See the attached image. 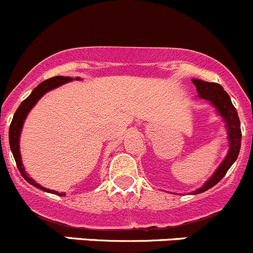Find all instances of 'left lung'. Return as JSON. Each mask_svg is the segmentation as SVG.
I'll return each instance as SVG.
<instances>
[{
	"label": "left lung",
	"instance_id": "1",
	"mask_svg": "<svg viewBox=\"0 0 253 253\" xmlns=\"http://www.w3.org/2000/svg\"><path fill=\"white\" fill-rule=\"evenodd\" d=\"M192 82L196 84L197 91H198V97L211 102L212 106L216 108L217 113L221 116V118L226 123L227 140H229L230 145L226 157L220 164L216 171L212 173V176L201 188L194 191L193 194H199L214 187L226 174V172L229 171L232 164L236 161L237 156H239L240 147H241V126H240V119L239 116H237V112L235 109L234 104L231 103L229 94L224 91V88L219 84L206 82L202 81V80L194 79L192 80Z\"/></svg>",
	"mask_w": 253,
	"mask_h": 253
}]
</instances>
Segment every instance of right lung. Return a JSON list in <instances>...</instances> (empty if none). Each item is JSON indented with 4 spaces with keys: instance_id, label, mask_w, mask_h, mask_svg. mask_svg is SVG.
<instances>
[{
    "instance_id": "obj_1",
    "label": "right lung",
    "mask_w": 253,
    "mask_h": 253,
    "mask_svg": "<svg viewBox=\"0 0 253 253\" xmlns=\"http://www.w3.org/2000/svg\"><path fill=\"white\" fill-rule=\"evenodd\" d=\"M72 80H74L72 77L55 76V77H51V79H49V80H45V81H42V84H39L38 86H37L36 88L32 91V93L29 94V96L27 97L23 102H22L21 106H19L18 109L16 111V113H14V116H13V119H12L11 126H9V134H8L11 151H12V154H13L14 160H16L17 167H18L19 172H21V174L23 176V178L26 179L28 183H31L32 186L37 187V188L42 189V191L47 192V193L57 194V196H61V197H64L65 193H59V192H56V191H51V189L42 187L41 184L37 183V182L34 181L32 177L28 176V173H27L26 169H24L23 162H22V157H21V151H19V136H21L22 127H23L24 121H26L27 116H28V113L31 112V109L37 104V102H38L39 99H41L42 97L46 93V92L51 91V89L56 88V87L61 86V84H66V82L72 81ZM75 80H81V79H80V77H75Z\"/></svg>"
}]
</instances>
